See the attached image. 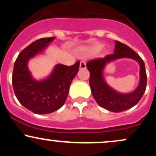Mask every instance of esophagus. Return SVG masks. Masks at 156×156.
I'll list each match as a JSON object with an SVG mask.
<instances>
[{
    "label": "esophagus",
    "mask_w": 156,
    "mask_h": 156,
    "mask_svg": "<svg viewBox=\"0 0 156 156\" xmlns=\"http://www.w3.org/2000/svg\"><path fill=\"white\" fill-rule=\"evenodd\" d=\"M87 67V64L85 62H80V69H86Z\"/></svg>",
    "instance_id": "obj_1"
}]
</instances>
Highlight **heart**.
Wrapping results in <instances>:
<instances>
[{"instance_id":"obj_1","label":"heart","mask_w":156,"mask_h":156,"mask_svg":"<svg viewBox=\"0 0 156 156\" xmlns=\"http://www.w3.org/2000/svg\"><path fill=\"white\" fill-rule=\"evenodd\" d=\"M103 47V44H92V45L89 46V47L82 48V49L80 50V53L83 55H84V56H89V55H95L98 53V52L101 51Z\"/></svg>"}]
</instances>
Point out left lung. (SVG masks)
I'll use <instances>...</instances> for the list:
<instances>
[{
    "label": "left lung",
    "mask_w": 156,
    "mask_h": 156,
    "mask_svg": "<svg viewBox=\"0 0 156 156\" xmlns=\"http://www.w3.org/2000/svg\"><path fill=\"white\" fill-rule=\"evenodd\" d=\"M113 54L104 58L89 61L87 69L90 73L89 85L92 94L98 104L112 112H120L131 108L139 103L146 90L147 74L144 61L133 49L119 41H115V48ZM130 58L136 60L140 66V80L137 88L133 92L122 94L116 92L105 83L102 71L105 64L115 59Z\"/></svg>",
    "instance_id": "left-lung-1"
}]
</instances>
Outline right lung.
I'll list each match as a JSON object with an SVG mask.
<instances>
[{"mask_svg": "<svg viewBox=\"0 0 156 156\" xmlns=\"http://www.w3.org/2000/svg\"><path fill=\"white\" fill-rule=\"evenodd\" d=\"M55 37L37 39L20 52L14 64L12 86L23 106L37 114H50L65 103L69 87L79 69L80 62L72 66L56 64L48 78L36 80L28 69V62L42 53Z\"/></svg>", "mask_w": 156, "mask_h": 156, "instance_id": "right-lung-1", "label": "right lung"}]
</instances>
